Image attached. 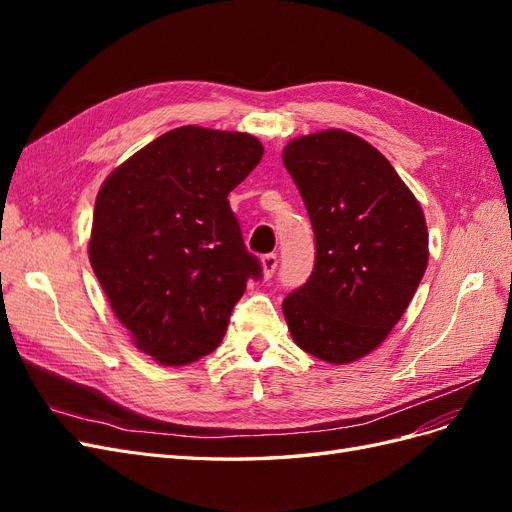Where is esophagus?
<instances>
[{"mask_svg": "<svg viewBox=\"0 0 512 512\" xmlns=\"http://www.w3.org/2000/svg\"><path fill=\"white\" fill-rule=\"evenodd\" d=\"M260 265H262V275L269 277L275 273V269H277V256L275 254H267V256H262V260H260Z\"/></svg>", "mask_w": 512, "mask_h": 512, "instance_id": "esophagus-1", "label": "esophagus"}]
</instances>
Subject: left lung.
Instances as JSON below:
<instances>
[{
  "mask_svg": "<svg viewBox=\"0 0 512 512\" xmlns=\"http://www.w3.org/2000/svg\"><path fill=\"white\" fill-rule=\"evenodd\" d=\"M282 158L316 235L314 271L282 303L288 331L324 363L359 361L389 337L423 280V209L391 162L352 132L292 138Z\"/></svg>",
  "mask_w": 512,
  "mask_h": 512,
  "instance_id": "left-lung-1",
  "label": "left lung"
}]
</instances>
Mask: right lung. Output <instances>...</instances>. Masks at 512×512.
Returning <instances> with one entry per match:
<instances>
[{
	"label": "right lung",
	"instance_id": "add662e5",
	"mask_svg": "<svg viewBox=\"0 0 512 512\" xmlns=\"http://www.w3.org/2000/svg\"><path fill=\"white\" fill-rule=\"evenodd\" d=\"M245 132L175 128L102 183L89 262L134 346L166 367L220 346L260 262L245 250L228 194L262 158Z\"/></svg>",
	"mask_w": 512,
	"mask_h": 512
}]
</instances>
